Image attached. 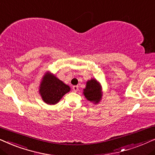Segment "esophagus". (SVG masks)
Here are the masks:
<instances>
[{
	"instance_id": "obj_1",
	"label": "esophagus",
	"mask_w": 155,
	"mask_h": 155,
	"mask_svg": "<svg viewBox=\"0 0 155 155\" xmlns=\"http://www.w3.org/2000/svg\"><path fill=\"white\" fill-rule=\"evenodd\" d=\"M73 88L74 91L76 92L78 90H79V86H74L73 88Z\"/></svg>"
}]
</instances>
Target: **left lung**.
<instances>
[{
  "mask_svg": "<svg viewBox=\"0 0 155 155\" xmlns=\"http://www.w3.org/2000/svg\"><path fill=\"white\" fill-rule=\"evenodd\" d=\"M101 86L96 79H91L86 83V87L84 89V94L86 99L90 101L98 103L101 98Z\"/></svg>",
  "mask_w": 155,
  "mask_h": 155,
  "instance_id": "1",
  "label": "left lung"
}]
</instances>
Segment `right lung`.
Segmentation results:
<instances>
[{
    "label": "right lung",
    "mask_w": 155,
    "mask_h": 155,
    "mask_svg": "<svg viewBox=\"0 0 155 155\" xmlns=\"http://www.w3.org/2000/svg\"><path fill=\"white\" fill-rule=\"evenodd\" d=\"M70 91V87L63 81L51 74L43 77L40 87V93L42 100L47 104H56Z\"/></svg>",
    "instance_id": "right-lung-1"
}]
</instances>
